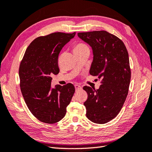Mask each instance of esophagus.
Returning a JSON list of instances; mask_svg holds the SVG:
<instances>
[{
  "label": "esophagus",
  "mask_w": 152,
  "mask_h": 152,
  "mask_svg": "<svg viewBox=\"0 0 152 152\" xmlns=\"http://www.w3.org/2000/svg\"><path fill=\"white\" fill-rule=\"evenodd\" d=\"M75 88L76 91L81 89V86H80V85H75Z\"/></svg>",
  "instance_id": "esophagus-1"
}]
</instances>
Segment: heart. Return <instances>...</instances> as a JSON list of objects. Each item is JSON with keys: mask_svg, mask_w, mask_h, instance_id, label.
Segmentation results:
<instances>
[{"mask_svg": "<svg viewBox=\"0 0 152 152\" xmlns=\"http://www.w3.org/2000/svg\"><path fill=\"white\" fill-rule=\"evenodd\" d=\"M87 49H89V48L88 47V45L85 44V43L81 42L77 43V44H75L73 47V51L75 53L83 52L84 50Z\"/></svg>", "mask_w": 152, "mask_h": 152, "instance_id": "heart-1", "label": "heart"}]
</instances>
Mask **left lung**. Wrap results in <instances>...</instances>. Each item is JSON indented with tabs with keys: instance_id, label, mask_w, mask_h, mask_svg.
<instances>
[{
	"instance_id": "8db88e82",
	"label": "left lung",
	"mask_w": 152,
	"mask_h": 152,
	"mask_svg": "<svg viewBox=\"0 0 152 152\" xmlns=\"http://www.w3.org/2000/svg\"><path fill=\"white\" fill-rule=\"evenodd\" d=\"M78 36L92 47L90 75L101 79L99 88L83 87L88 98L84 103L86 117L103 124L114 118L126 99L131 80L129 55L124 42L105 30L79 32Z\"/></svg>"
}]
</instances>
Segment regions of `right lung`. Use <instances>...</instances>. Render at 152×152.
Wrapping results in <instances>:
<instances>
[{
    "mask_svg": "<svg viewBox=\"0 0 152 152\" xmlns=\"http://www.w3.org/2000/svg\"><path fill=\"white\" fill-rule=\"evenodd\" d=\"M75 32H54L34 39L28 46L20 63L19 75L23 98L38 120L55 124L65 116L66 107L75 93L71 83L50 88L53 75L59 73L60 50Z\"/></svg>",
    "mask_w": 152,
    "mask_h": 152,
    "instance_id": "right-lung-1",
    "label": "right lung"
}]
</instances>
